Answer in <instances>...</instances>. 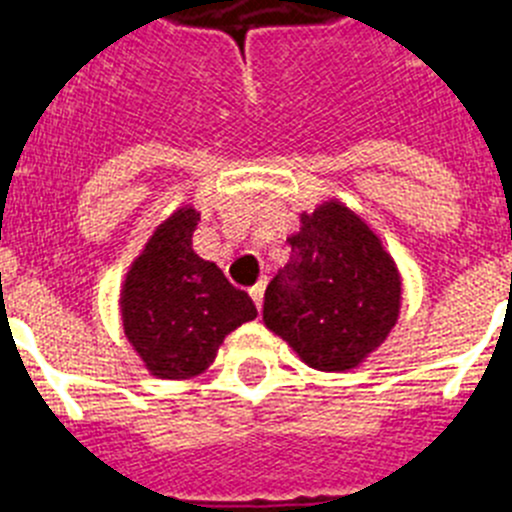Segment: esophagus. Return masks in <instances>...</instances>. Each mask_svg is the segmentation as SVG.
<instances>
[{"label": "esophagus", "mask_w": 512, "mask_h": 512, "mask_svg": "<svg viewBox=\"0 0 512 512\" xmlns=\"http://www.w3.org/2000/svg\"><path fill=\"white\" fill-rule=\"evenodd\" d=\"M264 289H266V279H259V282L248 289V295L253 297V302H256V307H259V310H261V305H264Z\"/></svg>", "instance_id": "34e87169"}]
</instances>
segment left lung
I'll return each instance as SVG.
<instances>
[{
    "label": "left lung",
    "instance_id": "obj_1",
    "mask_svg": "<svg viewBox=\"0 0 512 512\" xmlns=\"http://www.w3.org/2000/svg\"><path fill=\"white\" fill-rule=\"evenodd\" d=\"M292 259L264 295V323L320 372L359 364L400 315L395 261L359 215L338 202L302 215Z\"/></svg>",
    "mask_w": 512,
    "mask_h": 512
}]
</instances>
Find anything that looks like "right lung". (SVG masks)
<instances>
[{
	"instance_id": "right-lung-1",
	"label": "right lung",
	"mask_w": 512,
	"mask_h": 512,
	"mask_svg": "<svg viewBox=\"0 0 512 512\" xmlns=\"http://www.w3.org/2000/svg\"><path fill=\"white\" fill-rule=\"evenodd\" d=\"M200 215L182 207L151 235L122 287V323L156 377L187 379L212 364L230 330L256 305L212 261L192 251Z\"/></svg>"
}]
</instances>
